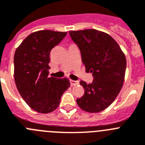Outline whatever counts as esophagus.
<instances>
[{
    "label": "esophagus",
    "mask_w": 145,
    "mask_h": 145,
    "mask_svg": "<svg viewBox=\"0 0 145 145\" xmlns=\"http://www.w3.org/2000/svg\"><path fill=\"white\" fill-rule=\"evenodd\" d=\"M70 83H71V86H76V85H79V82L74 81V80H70Z\"/></svg>",
    "instance_id": "1"
}]
</instances>
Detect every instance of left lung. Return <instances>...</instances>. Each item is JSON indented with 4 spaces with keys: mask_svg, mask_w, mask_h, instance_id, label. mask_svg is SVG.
Returning <instances> with one entry per match:
<instances>
[{
    "mask_svg": "<svg viewBox=\"0 0 145 145\" xmlns=\"http://www.w3.org/2000/svg\"><path fill=\"white\" fill-rule=\"evenodd\" d=\"M81 52L87 72L93 74L90 84L80 81L85 93L76 103L90 113L101 112L116 99L125 79L126 59L119 44L106 33L86 29L69 31Z\"/></svg>",
    "mask_w": 145,
    "mask_h": 145,
    "instance_id": "8db88e82",
    "label": "left lung"
}]
</instances>
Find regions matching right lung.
Wrapping results in <instances>:
<instances>
[{
    "mask_svg": "<svg viewBox=\"0 0 145 145\" xmlns=\"http://www.w3.org/2000/svg\"><path fill=\"white\" fill-rule=\"evenodd\" d=\"M66 34L50 30L36 31L15 51V84L23 100L37 112L46 114L57 109L61 96L70 87L67 78L48 76L50 52Z\"/></svg>",
    "mask_w": 145,
    "mask_h": 145,
    "instance_id": "obj_1",
    "label": "right lung"
}]
</instances>
